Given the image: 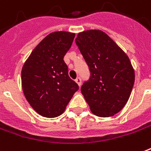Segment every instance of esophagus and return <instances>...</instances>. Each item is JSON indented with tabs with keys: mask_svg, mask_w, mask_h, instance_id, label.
Segmentation results:
<instances>
[{
	"mask_svg": "<svg viewBox=\"0 0 151 151\" xmlns=\"http://www.w3.org/2000/svg\"><path fill=\"white\" fill-rule=\"evenodd\" d=\"M75 82L77 83V84H78L79 86H81V84H82V80H81V78H78L76 79Z\"/></svg>",
	"mask_w": 151,
	"mask_h": 151,
	"instance_id": "obj_1",
	"label": "esophagus"
}]
</instances>
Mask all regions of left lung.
Listing matches in <instances>:
<instances>
[{"label":"left lung","instance_id":"obj_1","mask_svg":"<svg viewBox=\"0 0 151 151\" xmlns=\"http://www.w3.org/2000/svg\"><path fill=\"white\" fill-rule=\"evenodd\" d=\"M91 71L81 91L95 115L111 117L127 104L134 85L129 58L105 32L87 30L75 39Z\"/></svg>","mask_w":151,"mask_h":151}]
</instances>
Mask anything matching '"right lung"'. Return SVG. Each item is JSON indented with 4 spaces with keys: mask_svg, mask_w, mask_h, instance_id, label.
<instances>
[{
    "mask_svg": "<svg viewBox=\"0 0 151 151\" xmlns=\"http://www.w3.org/2000/svg\"><path fill=\"white\" fill-rule=\"evenodd\" d=\"M75 33L51 32L36 46L24 62L21 82L24 96L40 115L55 118L62 114L78 84L68 77L64 57Z\"/></svg>",
    "mask_w": 151,
    "mask_h": 151,
    "instance_id": "add662e5",
    "label": "right lung"
}]
</instances>
